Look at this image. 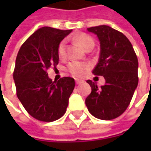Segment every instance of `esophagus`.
<instances>
[{"label": "esophagus", "instance_id": "obj_1", "mask_svg": "<svg viewBox=\"0 0 151 151\" xmlns=\"http://www.w3.org/2000/svg\"><path fill=\"white\" fill-rule=\"evenodd\" d=\"M75 81H76V84H77V85H80V84L82 83V82H83L82 80H79V79H76Z\"/></svg>", "mask_w": 151, "mask_h": 151}]
</instances>
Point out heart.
Wrapping results in <instances>:
<instances>
[{
    "label": "heart",
    "instance_id": "b5f03b06",
    "mask_svg": "<svg viewBox=\"0 0 151 151\" xmlns=\"http://www.w3.org/2000/svg\"><path fill=\"white\" fill-rule=\"evenodd\" d=\"M76 40L78 43L82 46L83 49H89L93 48L95 46V42L91 36L87 35L81 34L78 36L76 37ZM65 49H66V42L65 40H62L58 45L57 48V53L58 56L62 58L65 56ZM67 69L69 73H71L75 77H82L86 73V70L87 69V65L83 63L78 62V61H72L70 62L67 66Z\"/></svg>",
    "mask_w": 151,
    "mask_h": 151
}]
</instances>
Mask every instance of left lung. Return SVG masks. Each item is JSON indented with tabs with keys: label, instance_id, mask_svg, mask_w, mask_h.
<instances>
[{
	"label": "left lung",
	"instance_id": "left-lung-1",
	"mask_svg": "<svg viewBox=\"0 0 151 151\" xmlns=\"http://www.w3.org/2000/svg\"><path fill=\"white\" fill-rule=\"evenodd\" d=\"M97 35L100 53L93 69L95 75L104 76L105 84L100 87L87 80L91 93L86 105L92 116L100 120H112L126 110L138 84V60L128 38L106 25L87 28Z\"/></svg>",
	"mask_w": 151,
	"mask_h": 151
}]
</instances>
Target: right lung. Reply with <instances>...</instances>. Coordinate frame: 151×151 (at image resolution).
<instances>
[{"label":"right lung","mask_w":151,"mask_h":151,"mask_svg":"<svg viewBox=\"0 0 151 151\" xmlns=\"http://www.w3.org/2000/svg\"><path fill=\"white\" fill-rule=\"evenodd\" d=\"M71 31L40 28L22 45L16 58L14 80L18 98L28 113L41 121L63 116L75 86L72 78L52 82L47 73L51 65L58 64V45Z\"/></svg>","instance_id":"add662e5"}]
</instances>
